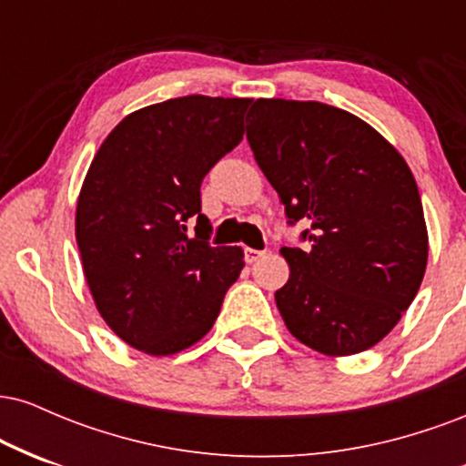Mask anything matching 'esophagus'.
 I'll use <instances>...</instances> for the list:
<instances>
[{"mask_svg":"<svg viewBox=\"0 0 466 466\" xmlns=\"http://www.w3.org/2000/svg\"><path fill=\"white\" fill-rule=\"evenodd\" d=\"M265 251H260V249H251V248H245V263H256V260L260 258V256H263Z\"/></svg>","mask_w":466,"mask_h":466,"instance_id":"esophagus-1","label":"esophagus"}]
</instances>
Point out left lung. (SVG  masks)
<instances>
[{"label": "left lung", "mask_w": 466, "mask_h": 466, "mask_svg": "<svg viewBox=\"0 0 466 466\" xmlns=\"http://www.w3.org/2000/svg\"><path fill=\"white\" fill-rule=\"evenodd\" d=\"M256 164L300 240L276 304L287 329L330 357L372 349L416 298L427 228L411 170L370 125L315 100L258 98L248 114Z\"/></svg>", "instance_id": "8db88e82"}]
</instances>
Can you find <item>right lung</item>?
<instances>
[{
    "label": "right lung",
    "instance_id": "add662e5",
    "mask_svg": "<svg viewBox=\"0 0 466 466\" xmlns=\"http://www.w3.org/2000/svg\"><path fill=\"white\" fill-rule=\"evenodd\" d=\"M249 103L184 96L144 106L89 166L76 206L83 271L103 319L133 349L162 357L197 344L245 267L243 249L210 243L201 181L243 140Z\"/></svg>",
    "mask_w": 466,
    "mask_h": 466
}]
</instances>
